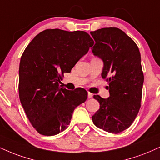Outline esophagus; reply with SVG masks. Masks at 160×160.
<instances>
[{
    "label": "esophagus",
    "mask_w": 160,
    "mask_h": 160,
    "mask_svg": "<svg viewBox=\"0 0 160 160\" xmlns=\"http://www.w3.org/2000/svg\"><path fill=\"white\" fill-rule=\"evenodd\" d=\"M92 97H93V94L90 93V92H88V98H92Z\"/></svg>",
    "instance_id": "1"
}]
</instances>
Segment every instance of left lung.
Returning a JSON list of instances; mask_svg holds the SVG:
<instances>
[{
  "label": "left lung",
  "mask_w": 160,
  "mask_h": 160,
  "mask_svg": "<svg viewBox=\"0 0 160 160\" xmlns=\"http://www.w3.org/2000/svg\"><path fill=\"white\" fill-rule=\"evenodd\" d=\"M92 53L103 61L101 76L108 82L107 99L94 95L100 109L92 115L94 124L111 133L130 128L141 107L144 74L135 42L117 28L92 31Z\"/></svg>",
  "instance_id": "left-lung-1"
}]
</instances>
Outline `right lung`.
<instances>
[{
    "instance_id": "right-lung-1",
    "label": "right lung",
    "mask_w": 160,
    "mask_h": 160,
    "mask_svg": "<svg viewBox=\"0 0 160 160\" xmlns=\"http://www.w3.org/2000/svg\"><path fill=\"white\" fill-rule=\"evenodd\" d=\"M93 45L86 32L47 29L25 48L19 65V98L38 133L54 136L65 130L74 109L87 99L84 88L70 91L59 84Z\"/></svg>"
}]
</instances>
